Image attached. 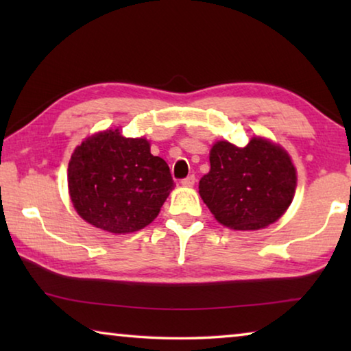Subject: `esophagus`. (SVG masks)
<instances>
[{"label":"esophagus","mask_w":351,"mask_h":351,"mask_svg":"<svg viewBox=\"0 0 351 351\" xmlns=\"http://www.w3.org/2000/svg\"><path fill=\"white\" fill-rule=\"evenodd\" d=\"M195 181H197V178H195V175H189L187 178H184V180L181 181V184H182V186H186V187H192L193 184H195Z\"/></svg>","instance_id":"esophagus-1"}]
</instances>
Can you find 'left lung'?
I'll return each instance as SVG.
<instances>
[{
  "label": "left lung",
  "mask_w": 351,
  "mask_h": 351,
  "mask_svg": "<svg viewBox=\"0 0 351 351\" xmlns=\"http://www.w3.org/2000/svg\"><path fill=\"white\" fill-rule=\"evenodd\" d=\"M199 195L219 223L257 230L277 221L295 192V169L282 147L254 138L246 147L219 141Z\"/></svg>",
  "instance_id": "1"
}]
</instances>
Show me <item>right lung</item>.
<instances>
[{"instance_id":"1","label":"right lung","mask_w":351,"mask_h":351,"mask_svg":"<svg viewBox=\"0 0 351 351\" xmlns=\"http://www.w3.org/2000/svg\"><path fill=\"white\" fill-rule=\"evenodd\" d=\"M167 162L147 139L108 130L75 148L68 167L71 201L79 215L111 234L145 228L173 189Z\"/></svg>"}]
</instances>
